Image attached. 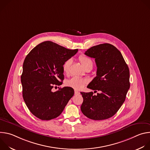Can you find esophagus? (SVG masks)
Wrapping results in <instances>:
<instances>
[{
  "mask_svg": "<svg viewBox=\"0 0 150 150\" xmlns=\"http://www.w3.org/2000/svg\"><path fill=\"white\" fill-rule=\"evenodd\" d=\"M74 93H75V94H79V91H78L77 90H75V91H74Z\"/></svg>",
  "mask_w": 150,
  "mask_h": 150,
  "instance_id": "1",
  "label": "esophagus"
}]
</instances>
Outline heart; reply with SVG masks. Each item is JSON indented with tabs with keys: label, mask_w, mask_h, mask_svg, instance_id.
<instances>
[{
	"label": "heart",
	"mask_w": 150,
	"mask_h": 150,
	"mask_svg": "<svg viewBox=\"0 0 150 150\" xmlns=\"http://www.w3.org/2000/svg\"><path fill=\"white\" fill-rule=\"evenodd\" d=\"M79 60L85 69H92L93 63L90 57L84 55H81L79 57ZM71 63V59H68L63 63V70L64 72L68 73L69 72ZM87 82L86 79L74 76L67 81V85L68 87H72L75 90H81L87 83Z\"/></svg>",
	"instance_id": "heart-1"
}]
</instances>
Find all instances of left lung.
I'll list each match as a JSON object with an SVG mask.
<instances>
[{
    "label": "left lung",
    "mask_w": 150,
    "mask_h": 150,
    "mask_svg": "<svg viewBox=\"0 0 150 150\" xmlns=\"http://www.w3.org/2000/svg\"><path fill=\"white\" fill-rule=\"evenodd\" d=\"M85 54L95 59L97 76L87 88L99 91L81 94L82 113L87 117L100 120L114 116L124 103L130 87L129 69L120 52L114 46L104 43L91 47Z\"/></svg>",
    "instance_id": "obj_1"
}]
</instances>
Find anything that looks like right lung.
Listing matches in <instances>:
<instances>
[{"label": "right lung", "instance_id": "obj_1", "mask_svg": "<svg viewBox=\"0 0 150 150\" xmlns=\"http://www.w3.org/2000/svg\"><path fill=\"white\" fill-rule=\"evenodd\" d=\"M78 50L46 41L26 56L21 77L23 96L30 111L37 118L49 120L58 117L74 96V90L69 87L55 92L52 88L62 84L63 63Z\"/></svg>", "mask_w": 150, "mask_h": 150}]
</instances>
